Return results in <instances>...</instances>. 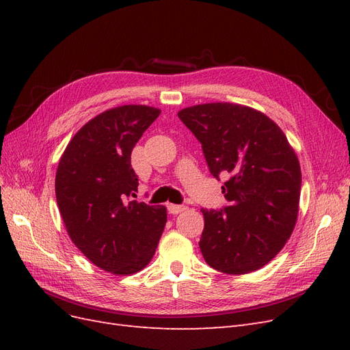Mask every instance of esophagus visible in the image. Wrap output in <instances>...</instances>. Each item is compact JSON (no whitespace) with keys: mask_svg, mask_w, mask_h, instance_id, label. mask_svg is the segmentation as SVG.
<instances>
[{"mask_svg":"<svg viewBox=\"0 0 350 350\" xmlns=\"http://www.w3.org/2000/svg\"><path fill=\"white\" fill-rule=\"evenodd\" d=\"M184 210H187V206H179V204H169L167 206V211L171 215H178V213H181V211H184Z\"/></svg>","mask_w":350,"mask_h":350,"instance_id":"34e87169","label":"esophagus"}]
</instances>
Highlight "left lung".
Masks as SVG:
<instances>
[{
    "label": "left lung",
    "mask_w": 350,
    "mask_h": 350,
    "mask_svg": "<svg viewBox=\"0 0 350 350\" xmlns=\"http://www.w3.org/2000/svg\"><path fill=\"white\" fill-rule=\"evenodd\" d=\"M201 143L210 174L228 206L201 208L200 250L210 267L245 274L278 256L298 217L301 166L284 133L269 116L237 103H204L178 112Z\"/></svg>",
    "instance_id": "8db88e82"
}]
</instances>
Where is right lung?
I'll use <instances>...</instances> for the list:
<instances>
[{
	"instance_id": "1",
	"label": "right lung",
	"mask_w": 350,
	"mask_h": 350,
	"mask_svg": "<svg viewBox=\"0 0 350 350\" xmlns=\"http://www.w3.org/2000/svg\"><path fill=\"white\" fill-rule=\"evenodd\" d=\"M161 111L124 105L94 116L61 156L55 196L71 241L94 266L124 276L154 256L166 208L137 203L131 152Z\"/></svg>"
}]
</instances>
